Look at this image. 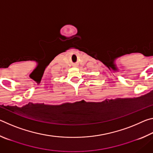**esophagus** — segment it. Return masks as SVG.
<instances>
[{
    "label": "esophagus",
    "mask_w": 153,
    "mask_h": 153,
    "mask_svg": "<svg viewBox=\"0 0 153 153\" xmlns=\"http://www.w3.org/2000/svg\"><path fill=\"white\" fill-rule=\"evenodd\" d=\"M74 66H75V65H74Z\"/></svg>",
    "instance_id": "esophagus-1"
}]
</instances>
